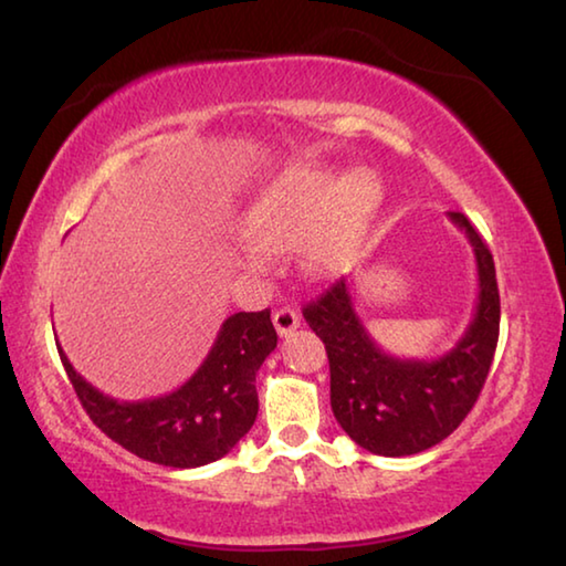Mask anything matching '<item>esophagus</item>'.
<instances>
[{
    "mask_svg": "<svg viewBox=\"0 0 566 566\" xmlns=\"http://www.w3.org/2000/svg\"><path fill=\"white\" fill-rule=\"evenodd\" d=\"M273 326L277 331V336H291V333L301 326V316L295 313L291 305H283L273 313Z\"/></svg>",
    "mask_w": 566,
    "mask_h": 566,
    "instance_id": "obj_1",
    "label": "esophagus"
}]
</instances>
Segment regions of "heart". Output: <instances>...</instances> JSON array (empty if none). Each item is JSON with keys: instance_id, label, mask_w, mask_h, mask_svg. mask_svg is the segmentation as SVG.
<instances>
[{"instance_id": "obj_1", "label": "heart", "mask_w": 566, "mask_h": 566, "mask_svg": "<svg viewBox=\"0 0 566 566\" xmlns=\"http://www.w3.org/2000/svg\"><path fill=\"white\" fill-rule=\"evenodd\" d=\"M376 202L378 185L368 172H350L340 180L318 165L285 170L248 210L245 263L263 268L273 250L305 245L313 271L336 273L354 255Z\"/></svg>"}]
</instances>
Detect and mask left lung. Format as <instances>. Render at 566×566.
<instances>
[{"instance_id": "obj_1", "label": "left lung", "mask_w": 566, "mask_h": 566, "mask_svg": "<svg viewBox=\"0 0 566 566\" xmlns=\"http://www.w3.org/2000/svg\"><path fill=\"white\" fill-rule=\"evenodd\" d=\"M449 218L467 233L479 271L474 321L449 354L433 360L388 356L356 316L346 277L303 308L305 323L326 344L333 416L360 449L378 457H411L457 431L494 360L502 305L492 250L464 212Z\"/></svg>"}]
</instances>
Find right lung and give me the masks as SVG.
I'll list each match as a JSON object with an SVG mask.
<instances>
[{
	"label": "right lung",
	"mask_w": 566,
	"mask_h": 566,
	"mask_svg": "<svg viewBox=\"0 0 566 566\" xmlns=\"http://www.w3.org/2000/svg\"><path fill=\"white\" fill-rule=\"evenodd\" d=\"M275 344L271 311L235 313L220 326L190 381L145 401H117L97 391L57 350L82 409L102 433L153 464L196 469L226 457L255 423V374Z\"/></svg>",
	"instance_id": "obj_1"
}]
</instances>
